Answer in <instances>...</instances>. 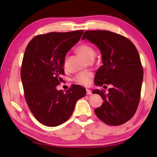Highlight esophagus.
Here are the masks:
<instances>
[{"mask_svg":"<svg viewBox=\"0 0 157 157\" xmlns=\"http://www.w3.org/2000/svg\"><path fill=\"white\" fill-rule=\"evenodd\" d=\"M91 94H92V92L91 90L86 89V95H91Z\"/></svg>","mask_w":157,"mask_h":157,"instance_id":"esophagus-1","label":"esophagus"}]
</instances>
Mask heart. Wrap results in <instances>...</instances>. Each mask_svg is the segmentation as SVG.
<instances>
[{
  "mask_svg": "<svg viewBox=\"0 0 157 157\" xmlns=\"http://www.w3.org/2000/svg\"><path fill=\"white\" fill-rule=\"evenodd\" d=\"M77 51L89 61L90 59H94L95 55V50L94 48L91 46V45L87 44H82L79 45L77 47ZM66 58L64 60V63H66ZM91 77L92 75L90 73L81 72L76 74L73 79L74 82L79 84L87 85L89 84L90 81H91Z\"/></svg>",
  "mask_w": 157,
  "mask_h": 157,
  "instance_id": "1",
  "label": "heart"
}]
</instances>
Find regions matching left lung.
<instances>
[{"instance_id": "8db88e82", "label": "left lung", "mask_w": 157, "mask_h": 157, "mask_svg": "<svg viewBox=\"0 0 157 157\" xmlns=\"http://www.w3.org/2000/svg\"><path fill=\"white\" fill-rule=\"evenodd\" d=\"M96 45L102 54L103 65L95 75L97 86L111 85L105 90L95 89L102 105L95 109L100 121L118 126L129 121L139 104L143 69L139 54L134 44L126 37L107 30H87L82 39Z\"/></svg>"}]
</instances>
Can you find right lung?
Masks as SVG:
<instances>
[{
	"label": "right lung",
	"mask_w": 157,
	"mask_h": 157,
	"mask_svg": "<svg viewBox=\"0 0 157 157\" xmlns=\"http://www.w3.org/2000/svg\"><path fill=\"white\" fill-rule=\"evenodd\" d=\"M84 31L39 34L29 42L21 70L24 95L28 107L37 121L44 125L56 127L72 115L76 102L86 89L73 84L63 92L58 91L64 75L66 52L78 43Z\"/></svg>",
	"instance_id": "add662e5"
}]
</instances>
